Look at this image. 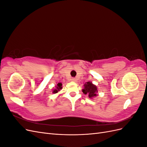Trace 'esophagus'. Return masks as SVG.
Instances as JSON below:
<instances>
[{
    "label": "esophagus",
    "mask_w": 147,
    "mask_h": 147,
    "mask_svg": "<svg viewBox=\"0 0 147 147\" xmlns=\"http://www.w3.org/2000/svg\"><path fill=\"white\" fill-rule=\"evenodd\" d=\"M71 80H72V82H76L77 81V79L75 78H72V79H71Z\"/></svg>",
    "instance_id": "34e87169"
}]
</instances>
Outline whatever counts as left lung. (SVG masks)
<instances>
[{"instance_id": "left-lung-1", "label": "left lung", "mask_w": 147, "mask_h": 147, "mask_svg": "<svg viewBox=\"0 0 147 147\" xmlns=\"http://www.w3.org/2000/svg\"><path fill=\"white\" fill-rule=\"evenodd\" d=\"M82 91L84 94H87L90 98L97 96V87L90 82H88L84 84V88Z\"/></svg>"}]
</instances>
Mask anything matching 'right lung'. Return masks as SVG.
Here are the masks:
<instances>
[{"instance_id": "1", "label": "right lung", "mask_w": 147, "mask_h": 147, "mask_svg": "<svg viewBox=\"0 0 147 147\" xmlns=\"http://www.w3.org/2000/svg\"><path fill=\"white\" fill-rule=\"evenodd\" d=\"M62 88H63V87H62V83H58L57 84V86H56V89H55V90H54V91H53V93H57L59 91H60Z\"/></svg>"}]
</instances>
